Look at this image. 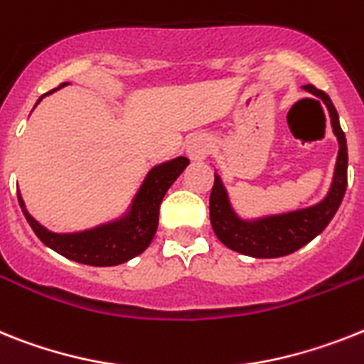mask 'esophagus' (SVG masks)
<instances>
[{"instance_id":"1","label":"esophagus","mask_w":364,"mask_h":364,"mask_svg":"<svg viewBox=\"0 0 364 364\" xmlns=\"http://www.w3.org/2000/svg\"><path fill=\"white\" fill-rule=\"evenodd\" d=\"M210 148H213V142H210L209 136L205 133H196L188 140L187 154L192 161H203V159L209 157Z\"/></svg>"}]
</instances>
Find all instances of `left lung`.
Returning a JSON list of instances; mask_svg holds the SVG:
<instances>
[{"instance_id": "1", "label": "left lung", "mask_w": 364, "mask_h": 364, "mask_svg": "<svg viewBox=\"0 0 364 364\" xmlns=\"http://www.w3.org/2000/svg\"><path fill=\"white\" fill-rule=\"evenodd\" d=\"M304 88L314 96H318L326 103L329 118H331L333 133L337 135L338 140L337 166H335V176H333L328 196L314 207L287 213V215L268 216V218L255 220V222H244L233 213L229 205L228 192L220 181V177L215 176V185H213L209 198L213 231L216 233L220 242L225 244L228 248L250 255V257H283V255H289L311 242L331 222L341 201H343L344 192H346L348 148L344 131L341 129V124H338L337 109L323 90H318L314 85H304Z\"/></svg>"}]
</instances>
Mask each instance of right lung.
<instances>
[{"label":"right lung","instance_id":"obj_1","mask_svg":"<svg viewBox=\"0 0 364 364\" xmlns=\"http://www.w3.org/2000/svg\"><path fill=\"white\" fill-rule=\"evenodd\" d=\"M60 87H64V83ZM44 96H41V100ZM187 166V157H177L173 161L155 166L146 176L144 183H142V187H140L139 194H136L135 201L131 205L129 215L118 220V222L100 225V228L83 231V233H51L27 213L20 194H18V201H20L23 216L27 218L35 235L46 246H50L51 250L60 253L63 257L72 259V261L81 262V264L116 267V264H122V262L140 255L148 248L149 242L154 240L159 225L161 201H163L168 188L172 187V183L181 176V172Z\"/></svg>","mask_w":364,"mask_h":364}]
</instances>
